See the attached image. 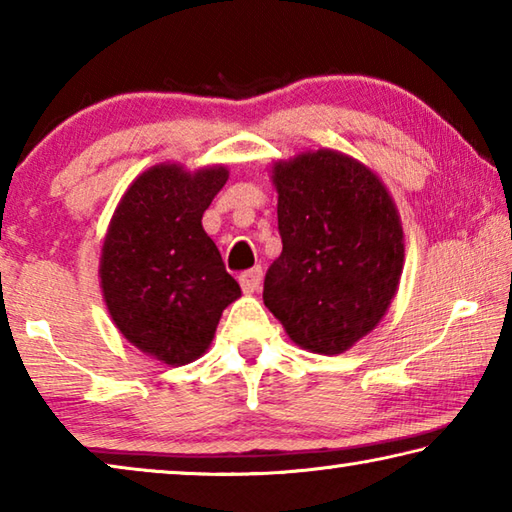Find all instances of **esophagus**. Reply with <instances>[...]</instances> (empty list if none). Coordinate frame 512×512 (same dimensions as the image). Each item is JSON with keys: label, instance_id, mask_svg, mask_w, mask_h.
<instances>
[{"label": "esophagus", "instance_id": "34e87169", "mask_svg": "<svg viewBox=\"0 0 512 512\" xmlns=\"http://www.w3.org/2000/svg\"><path fill=\"white\" fill-rule=\"evenodd\" d=\"M262 280H264V271L262 266H255L250 268V271H244L239 275V284L244 293H255L259 287H262Z\"/></svg>", "mask_w": 512, "mask_h": 512}]
</instances>
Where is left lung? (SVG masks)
I'll return each mask as SVG.
<instances>
[{"label":"left lung","instance_id":"left-lung-1","mask_svg":"<svg viewBox=\"0 0 512 512\" xmlns=\"http://www.w3.org/2000/svg\"><path fill=\"white\" fill-rule=\"evenodd\" d=\"M282 255L264 305L309 352L341 354L384 318L404 268L400 214L366 164L318 149L273 164Z\"/></svg>","mask_w":512,"mask_h":512}]
</instances>
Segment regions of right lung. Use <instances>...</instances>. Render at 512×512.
<instances>
[{
    "instance_id": "1",
    "label": "right lung",
    "mask_w": 512,
    "mask_h": 512,
    "mask_svg": "<svg viewBox=\"0 0 512 512\" xmlns=\"http://www.w3.org/2000/svg\"><path fill=\"white\" fill-rule=\"evenodd\" d=\"M225 180V167L155 164L121 196L103 241L99 277L112 323L167 366L201 357L223 309L241 296L201 223Z\"/></svg>"
}]
</instances>
